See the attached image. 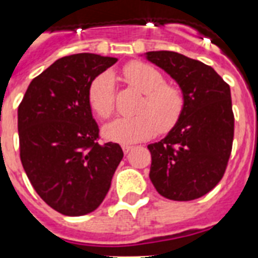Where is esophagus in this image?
Returning a JSON list of instances; mask_svg holds the SVG:
<instances>
[{
	"label": "esophagus",
	"mask_w": 258,
	"mask_h": 258,
	"mask_svg": "<svg viewBox=\"0 0 258 258\" xmlns=\"http://www.w3.org/2000/svg\"><path fill=\"white\" fill-rule=\"evenodd\" d=\"M121 149H123V153H124V154H128L130 151H131V150H133V146H127V145H124V146H123V147H121Z\"/></svg>",
	"instance_id": "1"
}]
</instances>
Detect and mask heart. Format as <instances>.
I'll return each instance as SVG.
<instances>
[{
	"instance_id": "1",
	"label": "heart",
	"mask_w": 258,
	"mask_h": 258,
	"mask_svg": "<svg viewBox=\"0 0 258 258\" xmlns=\"http://www.w3.org/2000/svg\"><path fill=\"white\" fill-rule=\"evenodd\" d=\"M124 79L143 99L137 105V115L116 117L103 127V137L121 145L149 139L154 134L174 128L183 112L184 99L178 87L165 83L163 75L154 67L133 61L123 68ZM91 108L100 117L111 116L115 108V79L108 71L93 78L88 87Z\"/></svg>"
}]
</instances>
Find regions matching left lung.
Masks as SVG:
<instances>
[{
	"instance_id": "1",
	"label": "left lung",
	"mask_w": 258,
	"mask_h": 258,
	"mask_svg": "<svg viewBox=\"0 0 258 258\" xmlns=\"http://www.w3.org/2000/svg\"><path fill=\"white\" fill-rule=\"evenodd\" d=\"M143 56L175 80L184 99L174 128L147 146L150 179L165 198L197 200L220 182L232 153L230 87L212 67L176 52L153 50Z\"/></svg>"
}]
</instances>
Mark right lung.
Listing matches in <instances>:
<instances>
[{"label": "right lung", "instance_id": "obj_1", "mask_svg": "<svg viewBox=\"0 0 258 258\" xmlns=\"http://www.w3.org/2000/svg\"><path fill=\"white\" fill-rule=\"evenodd\" d=\"M117 58L78 53L34 78L18 107L22 167L42 201L64 216L99 208L123 158L117 143L99 145L88 101L93 78Z\"/></svg>", "mask_w": 258, "mask_h": 258}]
</instances>
